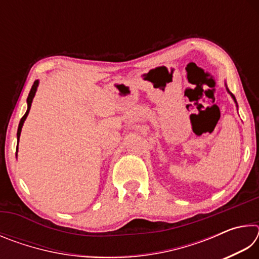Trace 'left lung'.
<instances>
[{
  "label": "left lung",
  "mask_w": 259,
  "mask_h": 259,
  "mask_svg": "<svg viewBox=\"0 0 259 259\" xmlns=\"http://www.w3.org/2000/svg\"><path fill=\"white\" fill-rule=\"evenodd\" d=\"M226 90H227V93H229L230 95H231V97L233 98V100H234V103H235V105H236V108H238V103H236V99H235V97H234V95L232 94V93H230V90H229V88H227V85H226Z\"/></svg>",
  "instance_id": "8db88e82"
}]
</instances>
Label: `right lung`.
Returning a JSON list of instances; mask_svg holds the SVG:
<instances>
[{
	"label": "right lung",
	"instance_id": "1",
	"mask_svg": "<svg viewBox=\"0 0 259 259\" xmlns=\"http://www.w3.org/2000/svg\"><path fill=\"white\" fill-rule=\"evenodd\" d=\"M37 87H38V80H36V81L34 82V84L32 85V89H30V91H29V95H28V97H27V111H26L25 115H24L23 117H21V120H20V122H19V125H18V131H17V139H18V142H19V137H20L21 128H23L24 122H25L26 117H27L28 113H29V109H30V106H32V102H33V99H34V96H35V94H36Z\"/></svg>",
	"mask_w": 259,
	"mask_h": 259
}]
</instances>
